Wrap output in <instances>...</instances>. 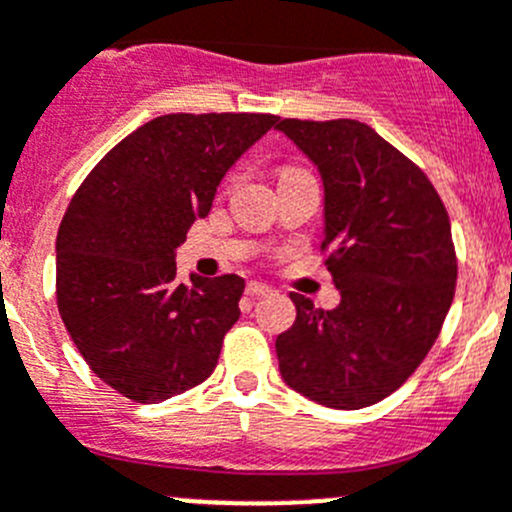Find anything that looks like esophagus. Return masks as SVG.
I'll use <instances>...</instances> for the list:
<instances>
[{"instance_id":"esophagus-1","label":"esophagus","mask_w":512,"mask_h":512,"mask_svg":"<svg viewBox=\"0 0 512 512\" xmlns=\"http://www.w3.org/2000/svg\"><path fill=\"white\" fill-rule=\"evenodd\" d=\"M245 292L250 294V297H267V294H272V287L262 285V282H247Z\"/></svg>"}]
</instances>
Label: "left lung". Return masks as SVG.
<instances>
[{
	"label": "left lung",
	"instance_id": "obj_1",
	"mask_svg": "<svg viewBox=\"0 0 512 512\" xmlns=\"http://www.w3.org/2000/svg\"><path fill=\"white\" fill-rule=\"evenodd\" d=\"M324 183L327 267L339 304L319 309L292 292L297 319L277 337L289 389L354 411L394 394L418 369L456 292L448 213L416 163L366 123H277Z\"/></svg>",
	"mask_w": 512,
	"mask_h": 512
}]
</instances>
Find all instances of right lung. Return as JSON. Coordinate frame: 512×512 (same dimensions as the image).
Masks as SVG:
<instances>
[{"instance_id": "add662e5", "label": "right lung", "mask_w": 512, "mask_h": 512, "mask_svg": "<svg viewBox=\"0 0 512 512\" xmlns=\"http://www.w3.org/2000/svg\"><path fill=\"white\" fill-rule=\"evenodd\" d=\"M272 113H168L123 138L86 175L56 235V304L91 371L138 404L203 384L245 280L175 285V250L213 208L227 170Z\"/></svg>"}]
</instances>
